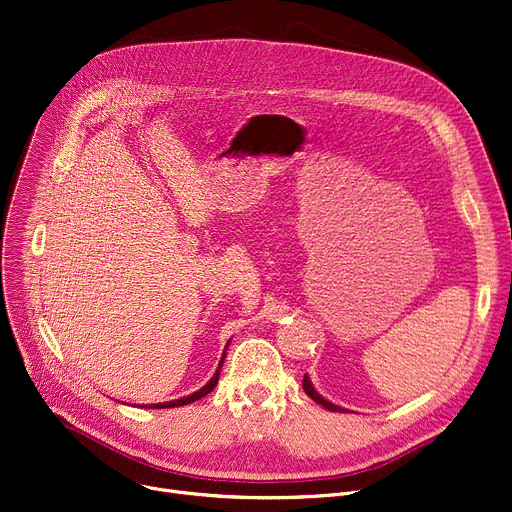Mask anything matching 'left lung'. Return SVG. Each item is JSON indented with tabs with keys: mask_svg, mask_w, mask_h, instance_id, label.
Masks as SVG:
<instances>
[{
	"mask_svg": "<svg viewBox=\"0 0 512 512\" xmlns=\"http://www.w3.org/2000/svg\"><path fill=\"white\" fill-rule=\"evenodd\" d=\"M303 389H305V393H307V396L313 400V402H316V404H320V406H324L326 410H330V412H346L344 408H340V406H336V404H332V402H328L326 398H322L320 396V393L316 391V389H313V385H311V379L305 375L303 377Z\"/></svg>",
	"mask_w": 512,
	"mask_h": 512,
	"instance_id": "left-lung-1",
	"label": "left lung"
}]
</instances>
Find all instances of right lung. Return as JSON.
Wrapping results in <instances>:
<instances>
[{
  "mask_svg": "<svg viewBox=\"0 0 512 512\" xmlns=\"http://www.w3.org/2000/svg\"><path fill=\"white\" fill-rule=\"evenodd\" d=\"M227 348V346H225ZM223 361H225V350H223V357H221V363H219V367H217V371H215V375L207 381V385H203L199 391H194V393H190V396H186V398H180V400H172V402H164V404H149V406H145V408H178V406H186V404H192V402H196V400H201V398H205L207 393H211L213 391V387L217 385V381H219V373H221V365H223Z\"/></svg>",
  "mask_w": 512,
  "mask_h": 512,
  "instance_id": "obj_1",
  "label": "right lung"
}]
</instances>
